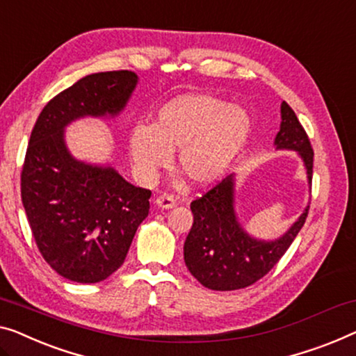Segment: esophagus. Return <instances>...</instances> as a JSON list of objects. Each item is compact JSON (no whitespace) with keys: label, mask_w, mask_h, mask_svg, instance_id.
I'll return each instance as SVG.
<instances>
[{"label":"esophagus","mask_w":356,"mask_h":356,"mask_svg":"<svg viewBox=\"0 0 356 356\" xmlns=\"http://www.w3.org/2000/svg\"><path fill=\"white\" fill-rule=\"evenodd\" d=\"M155 203H156L158 208H161V209H171L177 204V201L174 200L172 195H160L156 198Z\"/></svg>","instance_id":"esophagus-1"}]
</instances>
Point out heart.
I'll use <instances>...</instances> for the list:
<instances>
[{
  "mask_svg": "<svg viewBox=\"0 0 356 356\" xmlns=\"http://www.w3.org/2000/svg\"><path fill=\"white\" fill-rule=\"evenodd\" d=\"M248 115L209 94H185L158 110L152 126L129 134V153L142 180L150 182L176 150V164L196 185L225 172L249 136Z\"/></svg>",
  "mask_w": 356,
  "mask_h": 356,
  "instance_id": "heart-1",
  "label": "heart"
}]
</instances>
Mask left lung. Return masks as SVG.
<instances>
[{"label": "left lung", "mask_w": 356, "mask_h": 356, "mask_svg": "<svg viewBox=\"0 0 356 356\" xmlns=\"http://www.w3.org/2000/svg\"><path fill=\"white\" fill-rule=\"evenodd\" d=\"M275 145L280 150L299 153L312 184L314 148L294 110L284 100ZM233 176H227L190 204L193 225L184 245L185 265L204 288L214 291L243 289L265 277L288 251L310 209L307 206L296 224L278 240H256L238 224L233 209Z\"/></svg>", "instance_id": "left-lung-1"}]
</instances>
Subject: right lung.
I'll return each instance as SVG.
<instances>
[{"mask_svg":"<svg viewBox=\"0 0 356 356\" xmlns=\"http://www.w3.org/2000/svg\"><path fill=\"white\" fill-rule=\"evenodd\" d=\"M136 84L129 70L81 78L46 104L26 147L20 193L31 233L51 268L76 283H99L123 265L152 192L113 168L75 160L63 127L81 116L118 115Z\"/></svg>","mask_w":356,"mask_h":356,"instance_id":"obj_1","label":"right lung"}]
</instances>
